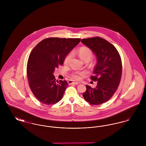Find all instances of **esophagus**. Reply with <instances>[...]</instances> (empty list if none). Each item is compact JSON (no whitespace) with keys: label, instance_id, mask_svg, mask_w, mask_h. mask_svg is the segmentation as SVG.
Listing matches in <instances>:
<instances>
[{"label":"esophagus","instance_id":"1","mask_svg":"<svg viewBox=\"0 0 146 146\" xmlns=\"http://www.w3.org/2000/svg\"><path fill=\"white\" fill-rule=\"evenodd\" d=\"M68 84H69V85H72V84H74V85H78V84H79V83H77V82H74L73 81H72V80H69L68 82Z\"/></svg>","mask_w":146,"mask_h":146}]
</instances>
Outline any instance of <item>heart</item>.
I'll return each mask as SVG.
<instances>
[{
	"instance_id": "heart-1",
	"label": "heart",
	"mask_w": 146,
	"mask_h": 146,
	"mask_svg": "<svg viewBox=\"0 0 146 146\" xmlns=\"http://www.w3.org/2000/svg\"><path fill=\"white\" fill-rule=\"evenodd\" d=\"M78 54L80 56V57L84 61L89 60L92 56V51L88 47L82 46L78 50ZM71 56H72L71 53L68 54L66 56L64 60V63L66 64L68 62L71 57ZM85 74H86V72L85 71L76 70L70 73V76L72 78V79L75 80H80Z\"/></svg>"
}]
</instances>
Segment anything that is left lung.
I'll use <instances>...</instances> for the list:
<instances>
[{
  "label": "left lung",
  "mask_w": 146,
  "mask_h": 146,
  "mask_svg": "<svg viewBox=\"0 0 146 146\" xmlns=\"http://www.w3.org/2000/svg\"><path fill=\"white\" fill-rule=\"evenodd\" d=\"M82 42L96 54L97 62L91 76L97 82L95 88L86 85L83 96L91 104H104L111 98L118 89L123 71L122 62L118 50L111 43L99 36L82 39Z\"/></svg>",
  "instance_id": "8db88e82"
}]
</instances>
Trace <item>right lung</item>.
Segmentation results:
<instances>
[{
    "label": "right lung",
    "instance_id": "obj_1",
    "mask_svg": "<svg viewBox=\"0 0 146 146\" xmlns=\"http://www.w3.org/2000/svg\"><path fill=\"white\" fill-rule=\"evenodd\" d=\"M79 38H48L39 42L28 57L27 74L30 89L42 104H54L62 98L68 86L66 80H56L53 72L80 42Z\"/></svg>",
    "mask_w": 146,
    "mask_h": 146
}]
</instances>
